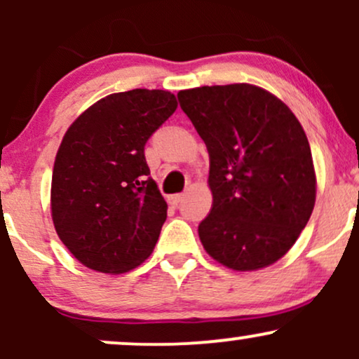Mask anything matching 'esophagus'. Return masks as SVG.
Instances as JSON below:
<instances>
[{"label":"esophagus","instance_id":"esophagus-1","mask_svg":"<svg viewBox=\"0 0 359 359\" xmlns=\"http://www.w3.org/2000/svg\"><path fill=\"white\" fill-rule=\"evenodd\" d=\"M182 199H184L182 194H174V196L168 197V203H170L172 205H179L180 203H182Z\"/></svg>","mask_w":359,"mask_h":359}]
</instances>
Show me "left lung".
<instances>
[{
	"label": "left lung",
	"instance_id": "1",
	"mask_svg": "<svg viewBox=\"0 0 359 359\" xmlns=\"http://www.w3.org/2000/svg\"><path fill=\"white\" fill-rule=\"evenodd\" d=\"M177 97L209 154L212 208L199 224L203 246L233 270L271 265L297 241L316 203L299 119L251 84L204 86Z\"/></svg>",
	"mask_w": 359,
	"mask_h": 359
}]
</instances>
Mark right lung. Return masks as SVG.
I'll use <instances>...</instances> for the list:
<instances>
[{
  "mask_svg": "<svg viewBox=\"0 0 359 359\" xmlns=\"http://www.w3.org/2000/svg\"><path fill=\"white\" fill-rule=\"evenodd\" d=\"M177 109L168 90L109 94L64 135L52 174V219L82 265L123 273L150 257L167 203L150 177L145 145Z\"/></svg>",
  "mask_w": 359,
  "mask_h": 359,
  "instance_id": "right-lung-1",
  "label": "right lung"
}]
</instances>
